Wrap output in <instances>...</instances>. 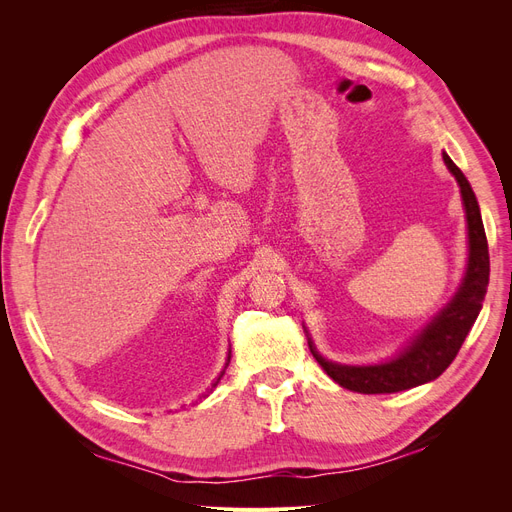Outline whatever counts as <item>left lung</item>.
I'll return each instance as SVG.
<instances>
[{
    "mask_svg": "<svg viewBox=\"0 0 512 512\" xmlns=\"http://www.w3.org/2000/svg\"><path fill=\"white\" fill-rule=\"evenodd\" d=\"M442 158L459 183L463 207H466L470 245L466 275H463L461 286L455 292L451 303H448L404 350L393 356L391 361H384L378 365L333 363L324 359L322 354H318L314 342L307 337L309 350H312L318 365L327 371L339 386H344L348 391L365 395L397 393L436 380L442 371L455 361L463 339L470 333L472 324L478 318L480 307H483L489 284V247L483 218H480L476 196L466 175L461 173L457 164L448 158L446 153H442Z\"/></svg>",
    "mask_w": 512,
    "mask_h": 512,
    "instance_id": "1",
    "label": "left lung"
}]
</instances>
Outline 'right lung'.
<instances>
[{"label": "right lung", "instance_id": "1", "mask_svg": "<svg viewBox=\"0 0 512 512\" xmlns=\"http://www.w3.org/2000/svg\"><path fill=\"white\" fill-rule=\"evenodd\" d=\"M228 363H230V354H228V359H226V367H228ZM226 367L222 369V374L218 376V380H215V382H213V386H218V382H220V380H222V376H224V371H226Z\"/></svg>", "mask_w": 512, "mask_h": 512}]
</instances>
